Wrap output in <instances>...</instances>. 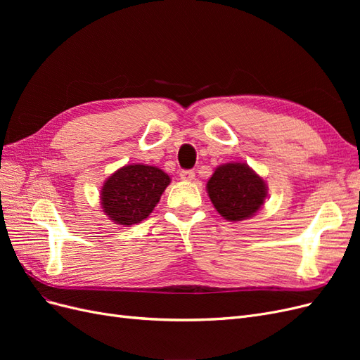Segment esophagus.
<instances>
[{
    "mask_svg": "<svg viewBox=\"0 0 360 360\" xmlns=\"http://www.w3.org/2000/svg\"><path fill=\"white\" fill-rule=\"evenodd\" d=\"M180 179L184 181H191L195 179V172L192 169H181L180 171Z\"/></svg>",
    "mask_w": 360,
    "mask_h": 360,
    "instance_id": "1",
    "label": "esophagus"
}]
</instances>
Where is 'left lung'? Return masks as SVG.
Returning a JSON list of instances; mask_svg holds the SVG:
<instances>
[{"instance_id":"left-lung-1","label":"left lung","mask_w":360,"mask_h":360,"mask_svg":"<svg viewBox=\"0 0 360 360\" xmlns=\"http://www.w3.org/2000/svg\"><path fill=\"white\" fill-rule=\"evenodd\" d=\"M263 179L245 163H226L216 168L207 181L214 209L226 221H243L258 212L266 200Z\"/></svg>"}]
</instances>
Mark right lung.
<instances>
[{
    "label": "right lung",
    "mask_w": 360,
    "mask_h": 360,
    "mask_svg": "<svg viewBox=\"0 0 360 360\" xmlns=\"http://www.w3.org/2000/svg\"><path fill=\"white\" fill-rule=\"evenodd\" d=\"M168 174L150 165H127L115 171L102 189V207L120 225L139 224L153 212L169 184Z\"/></svg>",
    "instance_id": "obj_1"
}]
</instances>
